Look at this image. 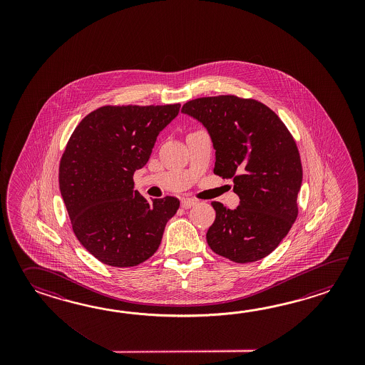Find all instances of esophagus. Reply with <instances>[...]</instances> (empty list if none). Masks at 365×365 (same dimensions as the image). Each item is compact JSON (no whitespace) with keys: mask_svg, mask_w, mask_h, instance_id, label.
<instances>
[{"mask_svg":"<svg viewBox=\"0 0 365 365\" xmlns=\"http://www.w3.org/2000/svg\"><path fill=\"white\" fill-rule=\"evenodd\" d=\"M195 203H197L195 200H192V198H185V200H182V201H181V207H182V209H190V207H193Z\"/></svg>","mask_w":365,"mask_h":365,"instance_id":"1","label":"esophagus"}]
</instances>
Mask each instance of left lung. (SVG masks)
I'll return each mask as SVG.
<instances>
[{"label": "left lung", "mask_w": 365, "mask_h": 365, "mask_svg": "<svg viewBox=\"0 0 365 365\" xmlns=\"http://www.w3.org/2000/svg\"><path fill=\"white\" fill-rule=\"evenodd\" d=\"M181 112L198 120L215 148L214 173L233 180L240 205L217 212L206 233L212 252L237 264L269 256L297 217L303 168L295 140L275 112L255 99L219 95L187 101Z\"/></svg>", "instance_id": "8db88e82"}]
</instances>
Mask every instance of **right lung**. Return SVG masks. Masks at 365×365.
I'll use <instances>...</instances> for the list:
<instances>
[{
  "mask_svg": "<svg viewBox=\"0 0 365 365\" xmlns=\"http://www.w3.org/2000/svg\"><path fill=\"white\" fill-rule=\"evenodd\" d=\"M180 104L104 106L78 124L62 154L58 184L79 242L103 264L132 267L155 253L179 209L175 197L148 201L133 175Z\"/></svg>",
  "mask_w": 365,
  "mask_h": 365,
  "instance_id": "add662e5",
  "label": "right lung"
}]
</instances>
